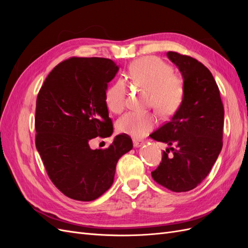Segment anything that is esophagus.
Returning <instances> with one entry per match:
<instances>
[{"mask_svg":"<svg viewBox=\"0 0 248 248\" xmlns=\"http://www.w3.org/2000/svg\"><path fill=\"white\" fill-rule=\"evenodd\" d=\"M142 144H144V141H142V140H133V146H134V148H139V147H140Z\"/></svg>","mask_w":248,"mask_h":248,"instance_id":"esophagus-1","label":"esophagus"}]
</instances>
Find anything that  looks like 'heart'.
I'll return each mask as SVG.
<instances>
[{
  "instance_id": "heart-1",
  "label": "heart",
  "mask_w": 248,
  "mask_h": 248,
  "mask_svg": "<svg viewBox=\"0 0 248 248\" xmlns=\"http://www.w3.org/2000/svg\"><path fill=\"white\" fill-rule=\"evenodd\" d=\"M133 85L149 91V104L161 117H169L181 106L184 97V80L179 74L171 72V67L156 57H145L133 61L127 71ZM107 108L114 114L125 108L126 87L122 80L111 84L104 96ZM155 118L149 112H129L119 120V132L133 138H141L155 126Z\"/></svg>"
}]
</instances>
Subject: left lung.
I'll return each instance as SVG.
<instances>
[{"label":"left lung","instance_id":"left-lung-1","mask_svg":"<svg viewBox=\"0 0 248 248\" xmlns=\"http://www.w3.org/2000/svg\"><path fill=\"white\" fill-rule=\"evenodd\" d=\"M167 56L181 72L185 90L175 115L150 134L170 146L151 174L166 188L184 192L196 188L208 176L221 151L224 109L219 89L205 65L175 51Z\"/></svg>","mask_w":248,"mask_h":248}]
</instances>
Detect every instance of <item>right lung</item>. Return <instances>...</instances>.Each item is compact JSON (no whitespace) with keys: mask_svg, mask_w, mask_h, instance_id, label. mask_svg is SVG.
Wrapping results in <instances>:
<instances>
[{"mask_svg":"<svg viewBox=\"0 0 248 248\" xmlns=\"http://www.w3.org/2000/svg\"><path fill=\"white\" fill-rule=\"evenodd\" d=\"M118 70L109 59L73 57L49 72L37 96V151L51 182L70 199L90 202L102 196L114 182L119 158L132 149L124 134L104 150L89 145L112 134L104 96Z\"/></svg>","mask_w":248,"mask_h":248,"instance_id":"right-lung-1","label":"right lung"}]
</instances>
